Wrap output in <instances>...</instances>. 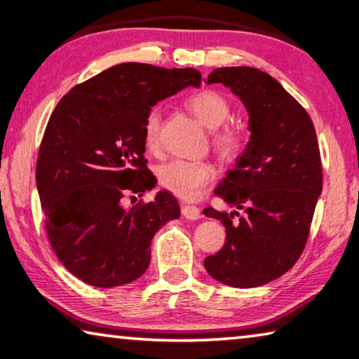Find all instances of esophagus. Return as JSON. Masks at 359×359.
I'll list each match as a JSON object with an SVG mask.
<instances>
[{
  "instance_id": "obj_1",
  "label": "esophagus",
  "mask_w": 359,
  "mask_h": 359,
  "mask_svg": "<svg viewBox=\"0 0 359 359\" xmlns=\"http://www.w3.org/2000/svg\"><path fill=\"white\" fill-rule=\"evenodd\" d=\"M182 215L188 218V220H198V218H201V210L196 205L182 204Z\"/></svg>"
}]
</instances>
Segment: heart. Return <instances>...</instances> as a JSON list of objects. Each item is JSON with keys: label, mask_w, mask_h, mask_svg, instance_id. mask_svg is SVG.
<instances>
[{"label": "heart", "mask_w": 359, "mask_h": 359, "mask_svg": "<svg viewBox=\"0 0 359 359\" xmlns=\"http://www.w3.org/2000/svg\"><path fill=\"white\" fill-rule=\"evenodd\" d=\"M187 106L208 128H217L212 133V145L218 155L224 160H233L241 154L244 149V133L239 126L224 123L231 114V107L222 93L210 88L201 90L187 100ZM161 121L160 107H151L144 118V144L150 151H155L160 147ZM156 179L158 184L174 196L194 199L204 187H208L215 179V168L209 161H190L175 158L156 168Z\"/></svg>", "instance_id": "obj_1"}]
</instances>
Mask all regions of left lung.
I'll return each instance as SVG.
<instances>
[{"instance_id": "left-lung-1", "label": "left lung", "mask_w": 359, "mask_h": 359, "mask_svg": "<svg viewBox=\"0 0 359 359\" xmlns=\"http://www.w3.org/2000/svg\"><path fill=\"white\" fill-rule=\"evenodd\" d=\"M208 83H223L239 96L252 135L215 188L236 210L204 209L226 229L222 250L205 258L204 266L229 287H259L290 271L307 244L323 185L317 133L306 109L264 71L217 68Z\"/></svg>"}]
</instances>
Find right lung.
I'll use <instances>...</instances> for the list:
<instances>
[{
    "label": "right lung",
    "instance_id": "obj_1",
    "mask_svg": "<svg viewBox=\"0 0 359 359\" xmlns=\"http://www.w3.org/2000/svg\"><path fill=\"white\" fill-rule=\"evenodd\" d=\"M201 72L121 63L66 93L42 136L36 185L53 252L71 274L100 288L141 277L158 229L180 215L166 190L131 209L126 198L151 190L144 118L158 101L199 87Z\"/></svg>",
    "mask_w": 359,
    "mask_h": 359
}]
</instances>
